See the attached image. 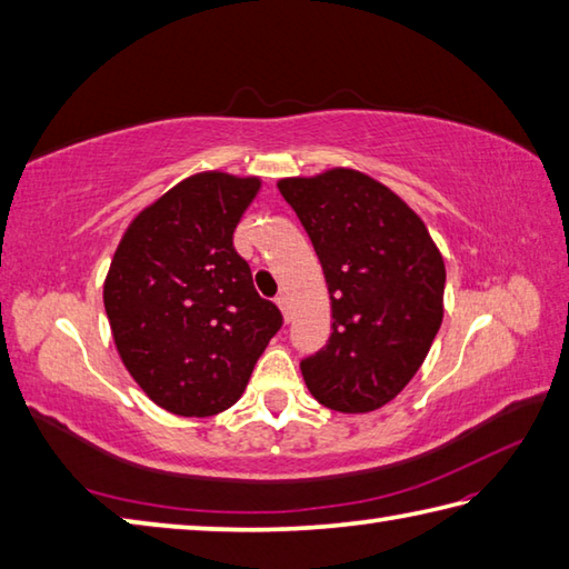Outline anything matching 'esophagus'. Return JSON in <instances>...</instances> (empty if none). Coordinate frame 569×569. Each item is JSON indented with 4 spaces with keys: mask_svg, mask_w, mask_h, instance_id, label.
<instances>
[{
    "mask_svg": "<svg viewBox=\"0 0 569 569\" xmlns=\"http://www.w3.org/2000/svg\"><path fill=\"white\" fill-rule=\"evenodd\" d=\"M276 306L281 308V313L286 320H291V308H288V298L286 296H276Z\"/></svg>",
    "mask_w": 569,
    "mask_h": 569,
    "instance_id": "34e87169",
    "label": "esophagus"
}]
</instances>
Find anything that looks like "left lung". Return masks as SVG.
<instances>
[{
  "label": "left lung",
  "instance_id": "1",
  "mask_svg": "<svg viewBox=\"0 0 569 569\" xmlns=\"http://www.w3.org/2000/svg\"><path fill=\"white\" fill-rule=\"evenodd\" d=\"M278 189L313 241L332 303L328 345L300 360L310 395L345 415L382 407L439 332L447 269L437 243L392 189L358 170L291 177Z\"/></svg>",
  "mask_w": 569,
  "mask_h": 569
}]
</instances>
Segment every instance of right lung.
Here are the masks:
<instances>
[{
    "instance_id": "obj_1",
    "label": "right lung",
    "mask_w": 569,
    "mask_h": 569,
    "mask_svg": "<svg viewBox=\"0 0 569 569\" xmlns=\"http://www.w3.org/2000/svg\"><path fill=\"white\" fill-rule=\"evenodd\" d=\"M259 187L256 177H189L132 219L110 263L103 303L122 365L172 415L229 409L283 326L233 249Z\"/></svg>"
}]
</instances>
